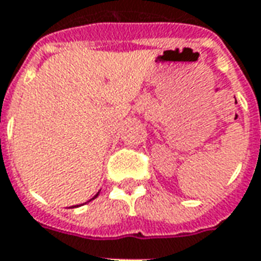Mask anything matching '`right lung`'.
<instances>
[{
	"mask_svg": "<svg viewBox=\"0 0 261 261\" xmlns=\"http://www.w3.org/2000/svg\"><path fill=\"white\" fill-rule=\"evenodd\" d=\"M99 194H100V191H99V192H97V194L94 195V196H93V198L90 200H93V199H94V198H97V196H99ZM90 200H89V202H90ZM79 206H80V205H74V206H72V207H79Z\"/></svg>",
	"mask_w": 261,
	"mask_h": 261,
	"instance_id": "right-lung-1",
	"label": "right lung"
}]
</instances>
